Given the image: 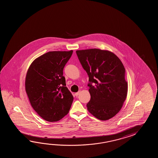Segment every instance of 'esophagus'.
Here are the masks:
<instances>
[{"label": "esophagus", "instance_id": "obj_1", "mask_svg": "<svg viewBox=\"0 0 158 158\" xmlns=\"http://www.w3.org/2000/svg\"><path fill=\"white\" fill-rule=\"evenodd\" d=\"M80 91H78L77 93H75V95L77 97L79 94H80Z\"/></svg>", "mask_w": 158, "mask_h": 158}]
</instances>
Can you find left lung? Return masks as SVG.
<instances>
[{"label": "left lung", "mask_w": 158, "mask_h": 158, "mask_svg": "<svg viewBox=\"0 0 158 158\" xmlns=\"http://www.w3.org/2000/svg\"><path fill=\"white\" fill-rule=\"evenodd\" d=\"M89 76L90 101L87 110L101 120H107L121 109L128 91L124 67L114 53L92 48L76 51Z\"/></svg>", "instance_id": "8db88e82"}]
</instances>
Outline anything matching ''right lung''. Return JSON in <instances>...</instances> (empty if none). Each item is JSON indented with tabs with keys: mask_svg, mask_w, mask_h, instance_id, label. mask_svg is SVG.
Instances as JSON below:
<instances>
[{
	"mask_svg": "<svg viewBox=\"0 0 158 158\" xmlns=\"http://www.w3.org/2000/svg\"><path fill=\"white\" fill-rule=\"evenodd\" d=\"M73 53L51 51L30 65L25 90L32 107L45 120L57 121L67 114L73 97L66 87L63 69Z\"/></svg>",
	"mask_w": 158,
	"mask_h": 158,
	"instance_id": "1",
	"label": "right lung"
}]
</instances>
